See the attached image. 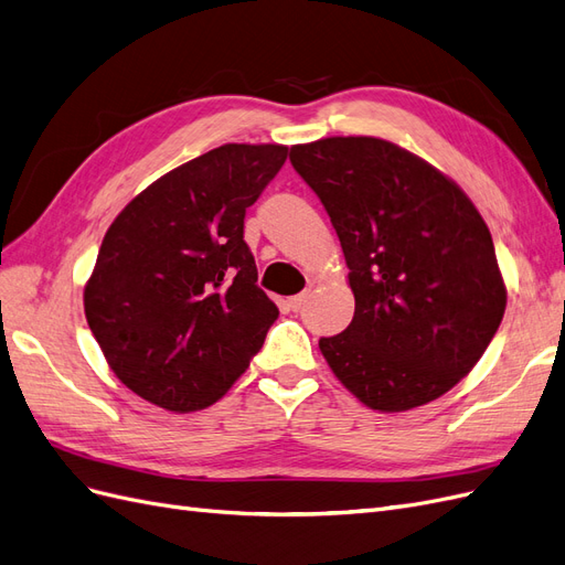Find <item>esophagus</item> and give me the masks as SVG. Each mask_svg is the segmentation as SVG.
Returning <instances> with one entry per match:
<instances>
[{"label":"esophagus","mask_w":565,"mask_h":565,"mask_svg":"<svg viewBox=\"0 0 565 565\" xmlns=\"http://www.w3.org/2000/svg\"><path fill=\"white\" fill-rule=\"evenodd\" d=\"M306 299H309V292H301V295L292 297V299H289V309H292V311H301Z\"/></svg>","instance_id":"34e87169"}]
</instances>
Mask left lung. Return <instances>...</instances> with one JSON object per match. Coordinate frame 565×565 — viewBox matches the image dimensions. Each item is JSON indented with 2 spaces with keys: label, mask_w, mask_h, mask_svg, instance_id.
<instances>
[{
  "label": "left lung",
  "mask_w": 565,
  "mask_h": 565,
  "mask_svg": "<svg viewBox=\"0 0 565 565\" xmlns=\"http://www.w3.org/2000/svg\"><path fill=\"white\" fill-rule=\"evenodd\" d=\"M328 210L355 313L322 337L324 361L380 413L440 398L481 361L507 287L483 216L434 164L374 136H330L289 150Z\"/></svg>",
  "instance_id": "obj_1"
}]
</instances>
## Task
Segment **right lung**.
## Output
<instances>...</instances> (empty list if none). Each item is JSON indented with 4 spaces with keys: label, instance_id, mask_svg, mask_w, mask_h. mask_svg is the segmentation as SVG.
<instances>
[{
    "label": "right lung",
    "instance_id": "1",
    "mask_svg": "<svg viewBox=\"0 0 565 565\" xmlns=\"http://www.w3.org/2000/svg\"><path fill=\"white\" fill-rule=\"evenodd\" d=\"M287 146L226 143L136 195L110 224L84 316L117 380L169 413L214 405L278 318L256 285L245 212Z\"/></svg>",
    "mask_w": 565,
    "mask_h": 565
}]
</instances>
